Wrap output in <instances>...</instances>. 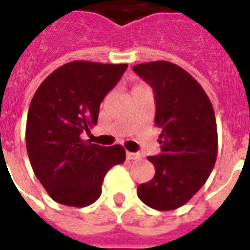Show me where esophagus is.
Instances as JSON below:
<instances>
[{
	"mask_svg": "<svg viewBox=\"0 0 250 250\" xmlns=\"http://www.w3.org/2000/svg\"><path fill=\"white\" fill-rule=\"evenodd\" d=\"M125 157L128 161H135V159H141V155L138 154V152H130L127 151L125 152Z\"/></svg>",
	"mask_w": 250,
	"mask_h": 250,
	"instance_id": "esophagus-1",
	"label": "esophagus"
}]
</instances>
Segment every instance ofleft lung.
<instances>
[{"instance_id": "left-lung-1", "label": "left lung", "mask_w": 250, "mask_h": 250, "mask_svg": "<svg viewBox=\"0 0 250 250\" xmlns=\"http://www.w3.org/2000/svg\"><path fill=\"white\" fill-rule=\"evenodd\" d=\"M132 69L154 89V122L162 130L161 154L148 157L155 175L138 186V197L155 210L178 209L204 186L214 167V109L201 84L173 62H143Z\"/></svg>"}]
</instances>
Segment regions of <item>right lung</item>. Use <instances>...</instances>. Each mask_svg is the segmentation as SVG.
<instances>
[{"label": "right lung", "instance_id": "obj_1", "mask_svg": "<svg viewBox=\"0 0 250 250\" xmlns=\"http://www.w3.org/2000/svg\"><path fill=\"white\" fill-rule=\"evenodd\" d=\"M127 64L71 62L37 88L26 119V150L36 177L53 201L84 208L102 194L105 174L125 161L123 146L83 141Z\"/></svg>", "mask_w": 250, "mask_h": 250}]
</instances>
